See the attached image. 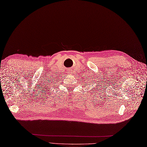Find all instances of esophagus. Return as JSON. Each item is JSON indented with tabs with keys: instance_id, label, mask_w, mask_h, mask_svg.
<instances>
[{
	"instance_id": "1",
	"label": "esophagus",
	"mask_w": 147,
	"mask_h": 147,
	"mask_svg": "<svg viewBox=\"0 0 147 147\" xmlns=\"http://www.w3.org/2000/svg\"><path fill=\"white\" fill-rule=\"evenodd\" d=\"M71 73V70H68V74H69V75Z\"/></svg>"
}]
</instances>
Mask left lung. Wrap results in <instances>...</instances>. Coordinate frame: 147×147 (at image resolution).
<instances>
[{
    "mask_svg": "<svg viewBox=\"0 0 147 147\" xmlns=\"http://www.w3.org/2000/svg\"><path fill=\"white\" fill-rule=\"evenodd\" d=\"M92 82H94V83H95V85L94 86V87H94V88H95V92H96V94H97V92H99V90H98V89H99V88H100V85H99L100 84H96V82H95V80H94V81H93ZM101 84H102V83H101ZM93 85V84H92ZM102 86H101V88H102ZM95 93V92H94Z\"/></svg>",
    "mask_w": 147,
    "mask_h": 147,
    "instance_id": "left-lung-1",
    "label": "left lung"
}]
</instances>
